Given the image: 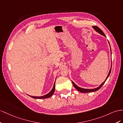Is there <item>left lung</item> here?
<instances>
[{"label": "left lung", "instance_id": "8db88e82", "mask_svg": "<svg viewBox=\"0 0 123 123\" xmlns=\"http://www.w3.org/2000/svg\"><path fill=\"white\" fill-rule=\"evenodd\" d=\"M92 27H93V29H94V30H95L96 31H97V32H98V33H100V34H101V35H102L105 36V34H104V33L103 32V31H102L101 30L99 27H98L97 26H93ZM111 68H112V65H111V69H110V71H109V74H108V76H107V77H106V78L105 79V81H104V82H103L102 84H101L98 87L96 88H94V89H84V88H81L79 87L78 86H77L76 84H74V83L73 82V81H72V83H73V85H74V87L75 88H76L78 91H79V92H82V93H87V92H96V91L98 90L103 85V84L105 83V81L106 80H107V79H108V78L109 77V75H110V73H111Z\"/></svg>", "mask_w": 123, "mask_h": 123}]
</instances>
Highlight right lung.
<instances>
[{
	"mask_svg": "<svg viewBox=\"0 0 123 123\" xmlns=\"http://www.w3.org/2000/svg\"><path fill=\"white\" fill-rule=\"evenodd\" d=\"M55 90V84H54V85H53V88L48 94H46V95H44L43 96H41V97H34V96H31V98H34V99H46V98H50L53 94Z\"/></svg>",
	"mask_w": 123,
	"mask_h": 123,
	"instance_id": "obj_1",
	"label": "right lung"
}]
</instances>
